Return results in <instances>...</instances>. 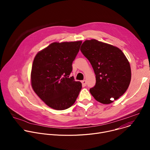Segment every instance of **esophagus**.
<instances>
[{
	"instance_id": "1",
	"label": "esophagus",
	"mask_w": 150,
	"mask_h": 150,
	"mask_svg": "<svg viewBox=\"0 0 150 150\" xmlns=\"http://www.w3.org/2000/svg\"><path fill=\"white\" fill-rule=\"evenodd\" d=\"M81 82H82V85H83V87L86 86V84H87V81H85V80H83V81H81Z\"/></svg>"
}]
</instances>
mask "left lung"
Returning <instances> with one entry per match:
<instances>
[{
    "label": "left lung",
    "instance_id": "left-lung-1",
    "mask_svg": "<svg viewBox=\"0 0 150 150\" xmlns=\"http://www.w3.org/2000/svg\"><path fill=\"white\" fill-rule=\"evenodd\" d=\"M96 74L95 86L90 92L98 102L108 104L127 90L131 79L129 61L118 47L95 39L85 40L80 49Z\"/></svg>",
    "mask_w": 150,
    "mask_h": 150
}]
</instances>
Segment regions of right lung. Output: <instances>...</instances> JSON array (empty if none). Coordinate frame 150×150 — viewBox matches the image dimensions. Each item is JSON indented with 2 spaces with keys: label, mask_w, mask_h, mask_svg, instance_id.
I'll use <instances>...</instances> for the list:
<instances>
[{
  "label": "right lung",
  "mask_w": 150,
  "mask_h": 150,
  "mask_svg": "<svg viewBox=\"0 0 150 150\" xmlns=\"http://www.w3.org/2000/svg\"><path fill=\"white\" fill-rule=\"evenodd\" d=\"M82 41L54 42L35 55L31 72V87L43 102L57 110L69 108L82 88L79 81L69 78L72 62Z\"/></svg>",
  "instance_id": "right-lung-1"
}]
</instances>
